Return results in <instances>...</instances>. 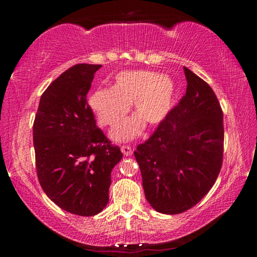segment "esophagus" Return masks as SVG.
Returning <instances> with one entry per match:
<instances>
[{
	"instance_id": "esophagus-1",
	"label": "esophagus",
	"mask_w": 257,
	"mask_h": 257,
	"mask_svg": "<svg viewBox=\"0 0 257 257\" xmlns=\"http://www.w3.org/2000/svg\"><path fill=\"white\" fill-rule=\"evenodd\" d=\"M121 152H122L125 156H130L133 154L134 150L130 146H121Z\"/></svg>"
}]
</instances>
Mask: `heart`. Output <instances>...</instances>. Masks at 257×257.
Segmentation results:
<instances>
[{"label": "heart", "instance_id": "heart-1", "mask_svg": "<svg viewBox=\"0 0 257 257\" xmlns=\"http://www.w3.org/2000/svg\"><path fill=\"white\" fill-rule=\"evenodd\" d=\"M176 86L170 77L147 70L123 71L116 75L112 88H99L88 98L89 107L103 125L119 123L134 103L133 116L112 130V138L128 142L138 137L145 122L158 125L175 105Z\"/></svg>", "mask_w": 257, "mask_h": 257}]
</instances>
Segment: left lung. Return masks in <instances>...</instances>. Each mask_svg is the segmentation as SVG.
Returning <instances> with one entry per match:
<instances>
[{"label": "left lung", "mask_w": 257, "mask_h": 257, "mask_svg": "<svg viewBox=\"0 0 257 257\" xmlns=\"http://www.w3.org/2000/svg\"><path fill=\"white\" fill-rule=\"evenodd\" d=\"M185 96L144 144L137 160L147 202L163 214L189 210L210 191L223 160V113L214 92L184 68Z\"/></svg>", "instance_id": "obj_1"}]
</instances>
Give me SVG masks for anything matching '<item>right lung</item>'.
<instances>
[{
  "label": "right lung",
  "mask_w": 257,
  "mask_h": 257,
  "mask_svg": "<svg viewBox=\"0 0 257 257\" xmlns=\"http://www.w3.org/2000/svg\"><path fill=\"white\" fill-rule=\"evenodd\" d=\"M101 64L80 63L56 78L41 96L33 136L37 177L52 202L81 216L107 205L111 171L122 159L97 128L87 93Z\"/></svg>",
  "instance_id": "add662e5"
}]
</instances>
